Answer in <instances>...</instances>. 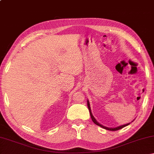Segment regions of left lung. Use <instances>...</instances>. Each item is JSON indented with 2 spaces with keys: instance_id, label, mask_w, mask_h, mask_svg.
<instances>
[{
  "instance_id": "left-lung-1",
  "label": "left lung",
  "mask_w": 154,
  "mask_h": 154,
  "mask_svg": "<svg viewBox=\"0 0 154 154\" xmlns=\"http://www.w3.org/2000/svg\"><path fill=\"white\" fill-rule=\"evenodd\" d=\"M87 103H88V109H89V111H90V116H91V118H92V120L93 121L94 123L96 125H98V126H100L101 128H105L106 130H111V131H116V130H118L119 129H122L124 127L128 126V125H129L130 123L128 124H124V125H122V126H118L116 128H108V127H106V126H104L103 125L99 124L98 122L96 120V119L94 118L93 115L92 113V111H91V108H90V103H89V100L87 101ZM133 122V121H132Z\"/></svg>"
}]
</instances>
